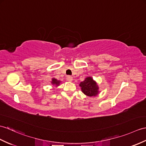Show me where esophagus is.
<instances>
[{"label":"esophagus","instance_id":"1","mask_svg":"<svg viewBox=\"0 0 146 146\" xmlns=\"http://www.w3.org/2000/svg\"><path fill=\"white\" fill-rule=\"evenodd\" d=\"M66 80H67V81H73V78L71 76H68L66 77Z\"/></svg>","mask_w":146,"mask_h":146}]
</instances>
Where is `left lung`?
<instances>
[{
  "label": "left lung",
  "mask_w": 146,
  "mask_h": 146,
  "mask_svg": "<svg viewBox=\"0 0 146 146\" xmlns=\"http://www.w3.org/2000/svg\"><path fill=\"white\" fill-rule=\"evenodd\" d=\"M82 92L88 96H95L99 93V87L92 78L88 76L80 84Z\"/></svg>",
  "instance_id": "1"
}]
</instances>
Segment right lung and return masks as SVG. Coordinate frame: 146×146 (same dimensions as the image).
<instances>
[{"label":"right lung","mask_w":146,"mask_h":146,"mask_svg":"<svg viewBox=\"0 0 146 146\" xmlns=\"http://www.w3.org/2000/svg\"><path fill=\"white\" fill-rule=\"evenodd\" d=\"M51 83H52V84H53V86H58L60 85L61 81H60V80H57L55 79V78H52V81H51Z\"/></svg>","instance_id":"add662e5"}]
</instances>
